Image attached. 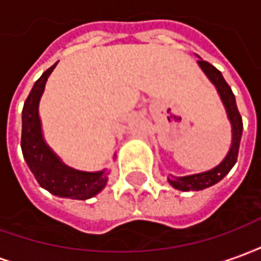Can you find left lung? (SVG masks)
Masks as SVG:
<instances>
[{
  "label": "left lung",
  "instance_id": "1",
  "mask_svg": "<svg viewBox=\"0 0 261 261\" xmlns=\"http://www.w3.org/2000/svg\"><path fill=\"white\" fill-rule=\"evenodd\" d=\"M197 64L200 65V68L204 74L207 75L210 82L215 86V89L218 92L221 102L224 105L225 112L228 116V120L230 123V128H232V142L228 153L225 155V158L219 162L215 168L201 173H194V175L189 176H168V181L172 187H175L177 190L181 192H198V190H204L207 187L214 186L215 183L222 180L225 176L229 173V170L233 168L238 159V152H239V145H241L242 131H243V123H242V117L236 106L235 95L224 80V76L221 74V71L215 68L204 60H198Z\"/></svg>",
  "mask_w": 261,
  "mask_h": 261
}]
</instances>
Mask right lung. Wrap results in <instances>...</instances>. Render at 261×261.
I'll return each instance as SVG.
<instances>
[{"instance_id": "1", "label": "right lung", "mask_w": 261, "mask_h": 261, "mask_svg": "<svg viewBox=\"0 0 261 261\" xmlns=\"http://www.w3.org/2000/svg\"><path fill=\"white\" fill-rule=\"evenodd\" d=\"M57 63L44 71L35 82L22 110V140L20 147L26 164L39 185L57 197L72 200H88L100 193L109 180L106 169L97 172L78 170L65 165L43 137L39 105L48 76ZM113 158H116L114 153Z\"/></svg>"}]
</instances>
